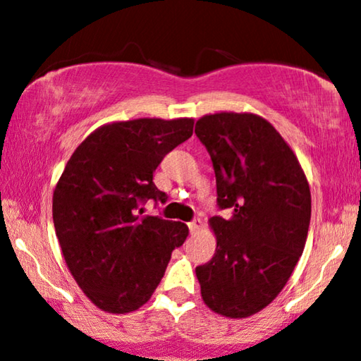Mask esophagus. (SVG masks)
<instances>
[{"label":"esophagus","mask_w":361,"mask_h":361,"mask_svg":"<svg viewBox=\"0 0 361 361\" xmlns=\"http://www.w3.org/2000/svg\"><path fill=\"white\" fill-rule=\"evenodd\" d=\"M202 227H203V222L200 219L193 220V222L188 224V228H190V232H192V233H198L200 230H202Z\"/></svg>","instance_id":"obj_1"}]
</instances>
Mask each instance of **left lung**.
<instances>
[{"label":"left lung","mask_w":361,"mask_h":361,"mask_svg":"<svg viewBox=\"0 0 361 361\" xmlns=\"http://www.w3.org/2000/svg\"><path fill=\"white\" fill-rule=\"evenodd\" d=\"M195 133L214 164L216 203L232 212L208 220L216 249L195 269L202 299L225 318H249L274 301L302 255L310 183L284 137L257 114H207Z\"/></svg>","instance_id":"obj_1"}]
</instances>
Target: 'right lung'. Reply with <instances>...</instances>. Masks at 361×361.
I'll return each mask as SVG.
<instances>
[{"mask_svg": "<svg viewBox=\"0 0 361 361\" xmlns=\"http://www.w3.org/2000/svg\"><path fill=\"white\" fill-rule=\"evenodd\" d=\"M192 117H139L97 128L77 146L54 190V225L65 264L99 310L136 311L158 288L171 252L188 237L181 222L142 215L166 200L153 183L164 154L193 134Z\"/></svg>", "mask_w": 361, "mask_h": 361, "instance_id": "1", "label": "right lung"}]
</instances>
